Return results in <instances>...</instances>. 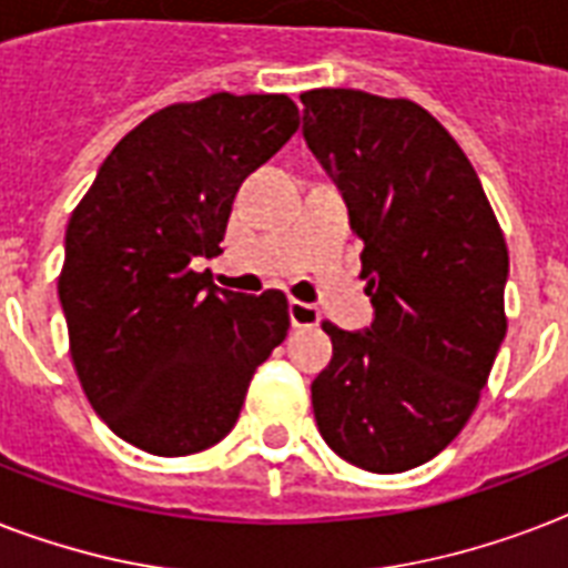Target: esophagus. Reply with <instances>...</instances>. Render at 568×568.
<instances>
[{"label":"esophagus","mask_w":568,"mask_h":568,"mask_svg":"<svg viewBox=\"0 0 568 568\" xmlns=\"http://www.w3.org/2000/svg\"><path fill=\"white\" fill-rule=\"evenodd\" d=\"M288 318H292V327H318L321 324V312L312 306V303L292 301L288 303Z\"/></svg>","instance_id":"1"}]
</instances>
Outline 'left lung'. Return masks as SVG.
I'll return each mask as SVG.
<instances>
[{
    "label": "left lung",
    "mask_w": 568,
    "mask_h": 568,
    "mask_svg": "<svg viewBox=\"0 0 568 568\" xmlns=\"http://www.w3.org/2000/svg\"><path fill=\"white\" fill-rule=\"evenodd\" d=\"M303 138L363 239L365 329L324 324L312 409L338 457L377 475L433 459L475 413L507 333L510 256L475 168L409 100L301 93Z\"/></svg>",
    "instance_id": "obj_1"
}]
</instances>
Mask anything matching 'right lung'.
<instances>
[{"instance_id":"1","label":"right lung","mask_w":568,"mask_h":568,"mask_svg":"<svg viewBox=\"0 0 568 568\" xmlns=\"http://www.w3.org/2000/svg\"><path fill=\"white\" fill-rule=\"evenodd\" d=\"M301 126L283 93L168 105L120 141L67 223L58 297L75 374L102 422L155 457L235 427L250 377L288 336L283 292L217 288L232 200Z\"/></svg>"}]
</instances>
